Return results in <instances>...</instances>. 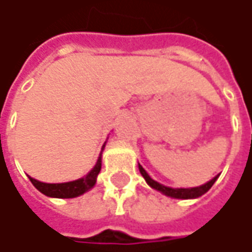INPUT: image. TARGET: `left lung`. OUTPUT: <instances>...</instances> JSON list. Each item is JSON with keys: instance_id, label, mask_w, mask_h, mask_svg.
<instances>
[{"instance_id": "8db88e82", "label": "left lung", "mask_w": 252, "mask_h": 252, "mask_svg": "<svg viewBox=\"0 0 252 252\" xmlns=\"http://www.w3.org/2000/svg\"><path fill=\"white\" fill-rule=\"evenodd\" d=\"M139 169H140L141 175H143V177H144V179H146V182L150 185L151 188L160 190V192H162V193H164V195H167V196H171V198H177V199L199 198V196H202L203 193H206L209 189L212 188V185L216 182V179H218V177H215V178L212 179V181H209L208 184H205V185H202V187H198V188L174 189V188H168V187H164V185L158 184L157 181H154L153 178H150V175L146 172V169L143 168L140 164H139Z\"/></svg>"}]
</instances>
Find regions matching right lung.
<instances>
[{
  "instance_id": "right-lung-1",
  "label": "right lung",
  "mask_w": 252,
  "mask_h": 252,
  "mask_svg": "<svg viewBox=\"0 0 252 252\" xmlns=\"http://www.w3.org/2000/svg\"><path fill=\"white\" fill-rule=\"evenodd\" d=\"M99 171H101V157L98 158L95 167L91 169V172L87 177L77 179V181L64 182V184H44V182L36 181L31 177H29V179L33 184L34 188L40 190L46 196H50V198H75V196H80V195L85 193L87 190H90L95 185Z\"/></svg>"
}]
</instances>
